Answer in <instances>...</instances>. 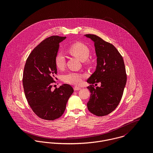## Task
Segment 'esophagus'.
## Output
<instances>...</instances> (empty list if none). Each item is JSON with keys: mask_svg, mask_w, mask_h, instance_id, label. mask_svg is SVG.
<instances>
[{"mask_svg": "<svg viewBox=\"0 0 153 153\" xmlns=\"http://www.w3.org/2000/svg\"><path fill=\"white\" fill-rule=\"evenodd\" d=\"M74 89L75 91H79V90H80L81 88L80 87H74Z\"/></svg>", "mask_w": 153, "mask_h": 153, "instance_id": "obj_1", "label": "esophagus"}]
</instances>
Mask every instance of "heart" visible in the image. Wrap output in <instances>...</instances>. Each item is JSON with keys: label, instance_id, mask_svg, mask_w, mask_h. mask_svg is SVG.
Here are the masks:
<instances>
[{"label": "heart", "instance_id": "b5f03b06", "mask_svg": "<svg viewBox=\"0 0 153 153\" xmlns=\"http://www.w3.org/2000/svg\"><path fill=\"white\" fill-rule=\"evenodd\" d=\"M69 52L79 60L85 61L89 56L90 50L85 44L81 42H76L71 45L68 48ZM55 63L56 66L59 69H63L65 66V56L61 52L56 53L55 57ZM84 75L78 72H70L63 76V80L68 84L75 85H79L82 81Z\"/></svg>", "mask_w": 153, "mask_h": 153}]
</instances>
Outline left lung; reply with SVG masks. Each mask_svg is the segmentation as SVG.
<instances>
[{"instance_id":"8db88e82","label":"left lung","mask_w":153,"mask_h":153,"mask_svg":"<svg viewBox=\"0 0 153 153\" xmlns=\"http://www.w3.org/2000/svg\"><path fill=\"white\" fill-rule=\"evenodd\" d=\"M85 36L94 42L97 57L95 71L87 80L91 84L88 109L97 116L107 115L117 108L123 94L127 82L124 62L113 45L95 35ZM98 82L101 87L94 88L93 84Z\"/></svg>"}]
</instances>
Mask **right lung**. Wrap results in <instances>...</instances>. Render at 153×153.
Returning <instances> with one entry per match:
<instances>
[{
	"mask_svg": "<svg viewBox=\"0 0 153 153\" xmlns=\"http://www.w3.org/2000/svg\"><path fill=\"white\" fill-rule=\"evenodd\" d=\"M66 37L52 36L42 41L29 55L24 68L23 86L29 105L37 116L54 120L64 112L74 89L63 84L51 90L57 74L55 57Z\"/></svg>",
	"mask_w": 153,
	"mask_h": 153,
	"instance_id": "add662e5",
	"label": "right lung"
}]
</instances>
